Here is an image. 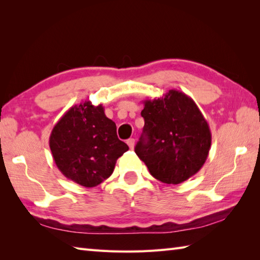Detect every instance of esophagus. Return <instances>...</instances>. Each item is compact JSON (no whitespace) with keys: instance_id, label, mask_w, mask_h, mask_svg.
Returning a JSON list of instances; mask_svg holds the SVG:
<instances>
[{"instance_id":"esophagus-1","label":"esophagus","mask_w":260,"mask_h":260,"mask_svg":"<svg viewBox=\"0 0 260 260\" xmlns=\"http://www.w3.org/2000/svg\"><path fill=\"white\" fill-rule=\"evenodd\" d=\"M126 143H127V145L129 146L131 150H133L134 146H135V140L134 139H128Z\"/></svg>"}]
</instances>
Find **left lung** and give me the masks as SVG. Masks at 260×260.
Returning <instances> with one entry per match:
<instances>
[{
  "label": "left lung",
  "mask_w": 260,
  "mask_h": 260,
  "mask_svg": "<svg viewBox=\"0 0 260 260\" xmlns=\"http://www.w3.org/2000/svg\"><path fill=\"white\" fill-rule=\"evenodd\" d=\"M141 115L145 120L135 153L156 180L179 184L198 173L211 146L208 121L193 99L171 89L146 99Z\"/></svg>",
  "instance_id": "obj_1"
}]
</instances>
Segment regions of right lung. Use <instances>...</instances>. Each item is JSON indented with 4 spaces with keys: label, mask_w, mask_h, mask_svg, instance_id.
<instances>
[{
    "label": "right lung",
    "mask_w": 260,
    "mask_h": 260,
    "mask_svg": "<svg viewBox=\"0 0 260 260\" xmlns=\"http://www.w3.org/2000/svg\"><path fill=\"white\" fill-rule=\"evenodd\" d=\"M49 146L60 172L85 187L109 178L117 158L128 151L103 105L93 106L90 102L75 105L63 114L52 128Z\"/></svg>",
    "instance_id": "obj_1"
}]
</instances>
